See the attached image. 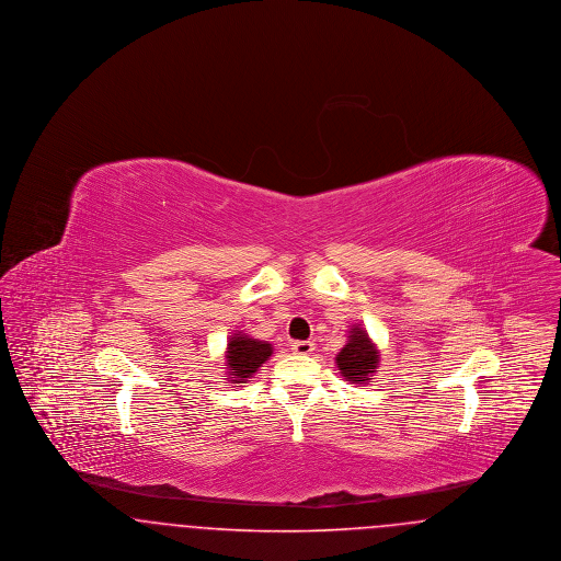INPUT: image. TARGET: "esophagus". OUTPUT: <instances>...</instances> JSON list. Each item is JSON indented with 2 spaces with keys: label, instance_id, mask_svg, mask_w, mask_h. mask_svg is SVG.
<instances>
[{
  "label": "esophagus",
  "instance_id": "34e87169",
  "mask_svg": "<svg viewBox=\"0 0 561 561\" xmlns=\"http://www.w3.org/2000/svg\"><path fill=\"white\" fill-rule=\"evenodd\" d=\"M293 351L298 355H309L316 351V343L313 341H294Z\"/></svg>",
  "mask_w": 561,
  "mask_h": 561
}]
</instances>
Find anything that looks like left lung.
Returning a JSON list of instances; mask_svg holds the SVG:
<instances>
[{
	"mask_svg": "<svg viewBox=\"0 0 561 561\" xmlns=\"http://www.w3.org/2000/svg\"><path fill=\"white\" fill-rule=\"evenodd\" d=\"M378 348L370 341L368 332L359 325H353L347 345L336 355V366L341 374L353 385H366L378 373Z\"/></svg>",
	"mask_w": 561,
	"mask_h": 561,
	"instance_id": "1",
	"label": "left lung"
}]
</instances>
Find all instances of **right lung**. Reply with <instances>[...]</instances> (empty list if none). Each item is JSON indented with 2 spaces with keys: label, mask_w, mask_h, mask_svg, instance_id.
<instances>
[{
  "label": "right lung",
  "mask_w": 561,
  "mask_h": 561,
  "mask_svg": "<svg viewBox=\"0 0 561 561\" xmlns=\"http://www.w3.org/2000/svg\"><path fill=\"white\" fill-rule=\"evenodd\" d=\"M273 353V347L267 341H256L250 339L243 332H236L229 343H227V370H229V380L233 385L245 382L259 368L267 362Z\"/></svg>",
  "instance_id": "obj_1"
}]
</instances>
